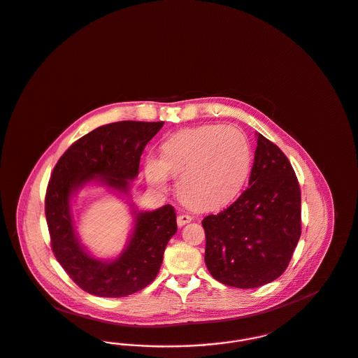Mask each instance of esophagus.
<instances>
[{
	"label": "esophagus",
	"instance_id": "esophagus-1",
	"mask_svg": "<svg viewBox=\"0 0 358 358\" xmlns=\"http://www.w3.org/2000/svg\"><path fill=\"white\" fill-rule=\"evenodd\" d=\"M192 217L191 215H188V214H181V215H178L177 217V224L180 226V227H182L184 224H187V223H189V222H192Z\"/></svg>",
	"mask_w": 358,
	"mask_h": 358
}]
</instances>
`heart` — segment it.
<instances>
[{
	"instance_id": "1",
	"label": "heart",
	"mask_w": 358,
	"mask_h": 358,
	"mask_svg": "<svg viewBox=\"0 0 358 358\" xmlns=\"http://www.w3.org/2000/svg\"><path fill=\"white\" fill-rule=\"evenodd\" d=\"M248 138L236 127L203 125L184 129L166 140L162 159H145V174L158 189L169 174L178 177L180 199L197 210L220 208L241 192L250 170Z\"/></svg>"
}]
</instances>
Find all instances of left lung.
I'll list each match as a JSON object with an SVG mask.
<instances>
[{
  "instance_id": "obj_1",
  "label": "left lung",
  "mask_w": 358,
  "mask_h": 358,
  "mask_svg": "<svg viewBox=\"0 0 358 358\" xmlns=\"http://www.w3.org/2000/svg\"><path fill=\"white\" fill-rule=\"evenodd\" d=\"M249 187L206 217V266L227 286L259 287L287 268L301 236V191L282 150L257 134Z\"/></svg>"
}]
</instances>
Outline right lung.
<instances>
[{"label":"right lung","mask_w":358,"mask_h":358,"mask_svg":"<svg viewBox=\"0 0 358 358\" xmlns=\"http://www.w3.org/2000/svg\"><path fill=\"white\" fill-rule=\"evenodd\" d=\"M159 122L120 121L102 125L76 140L58 159L45 196L52 250L65 273L84 292L98 297H125L148 286L158 275L169 240L177 231L173 206L138 213L125 252L114 262H101L80 247L69 208L73 191L101 180L118 192L138 173L145 144L164 127Z\"/></svg>","instance_id":"obj_1"}]
</instances>
